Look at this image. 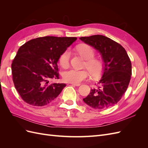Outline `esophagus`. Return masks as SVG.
<instances>
[{
    "instance_id": "1",
    "label": "esophagus",
    "mask_w": 148,
    "mask_h": 148,
    "mask_svg": "<svg viewBox=\"0 0 148 148\" xmlns=\"http://www.w3.org/2000/svg\"><path fill=\"white\" fill-rule=\"evenodd\" d=\"M71 85H72V86H80V85H81V84H79V83H78V84L71 83Z\"/></svg>"
}]
</instances>
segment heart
Listing matches in <instances>:
<instances>
[{
	"label": "heart",
	"instance_id": "obj_1",
	"mask_svg": "<svg viewBox=\"0 0 148 148\" xmlns=\"http://www.w3.org/2000/svg\"><path fill=\"white\" fill-rule=\"evenodd\" d=\"M77 51L86 60L85 66L88 69L92 77L99 75L102 70V63L99 60L94 59L95 52L94 49L87 44H81L76 47ZM71 52L69 49H66L59 57V63L62 67L65 69L70 65ZM64 81L68 83L78 84L89 77L87 70H77L71 69L65 71L62 74Z\"/></svg>",
	"mask_w": 148,
	"mask_h": 148
}]
</instances>
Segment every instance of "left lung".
Here are the masks:
<instances>
[{"instance_id": "obj_1", "label": "left lung", "mask_w": 148, "mask_h": 148, "mask_svg": "<svg viewBox=\"0 0 148 148\" xmlns=\"http://www.w3.org/2000/svg\"><path fill=\"white\" fill-rule=\"evenodd\" d=\"M99 52L104 67L96 86L83 101L96 109L114 106L127 91L132 75V63L125 49L120 44L102 35L79 38Z\"/></svg>"}]
</instances>
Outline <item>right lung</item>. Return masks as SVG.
<instances>
[{"label": "right lung", "mask_w": 148, "mask_h": 148, "mask_svg": "<svg viewBox=\"0 0 148 148\" xmlns=\"http://www.w3.org/2000/svg\"><path fill=\"white\" fill-rule=\"evenodd\" d=\"M77 39L41 37L30 40L19 48L12 62V73L16 91L25 102L43 106L60 95L66 84L50 81L59 78V57Z\"/></svg>", "instance_id": "1"}]
</instances>
